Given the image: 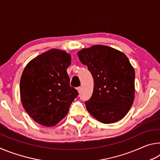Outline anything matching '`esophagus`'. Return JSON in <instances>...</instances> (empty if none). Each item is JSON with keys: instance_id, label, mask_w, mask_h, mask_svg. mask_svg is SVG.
Listing matches in <instances>:
<instances>
[{"instance_id": "1", "label": "esophagus", "mask_w": 160, "mask_h": 160, "mask_svg": "<svg viewBox=\"0 0 160 160\" xmlns=\"http://www.w3.org/2000/svg\"><path fill=\"white\" fill-rule=\"evenodd\" d=\"M81 89H82V88H81V87H78V88H77V90H78V92H79V93H80V92H81Z\"/></svg>"}]
</instances>
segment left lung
Segmentation results:
<instances>
[{
  "mask_svg": "<svg viewBox=\"0 0 160 160\" xmlns=\"http://www.w3.org/2000/svg\"><path fill=\"white\" fill-rule=\"evenodd\" d=\"M78 56L94 79L92 95L85 102L89 113L103 123L122 119L131 109L135 94V70L128 58L104 45L83 48Z\"/></svg>",
  "mask_w": 160,
  "mask_h": 160,
  "instance_id": "obj_1",
  "label": "left lung"
}]
</instances>
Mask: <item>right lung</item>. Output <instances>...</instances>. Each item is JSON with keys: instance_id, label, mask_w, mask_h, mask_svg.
<instances>
[{"instance_id": "obj_1", "label": "right lung", "mask_w": 160, "mask_h": 160, "mask_svg": "<svg viewBox=\"0 0 160 160\" xmlns=\"http://www.w3.org/2000/svg\"><path fill=\"white\" fill-rule=\"evenodd\" d=\"M71 56L66 51L51 49L29 62L22 74V104L34 121L54 126L67 115L78 95L70 85L67 68Z\"/></svg>"}]
</instances>
